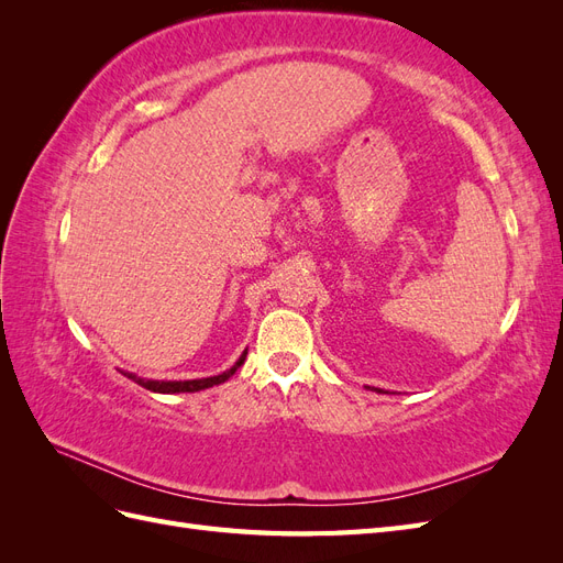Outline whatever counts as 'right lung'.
Returning <instances> with one entry per match:
<instances>
[{
	"mask_svg": "<svg viewBox=\"0 0 563 563\" xmlns=\"http://www.w3.org/2000/svg\"><path fill=\"white\" fill-rule=\"evenodd\" d=\"M244 360H246V352L240 356V362H236L230 371L220 373V376H213V378H201V380H174V383L172 380H168V383H164V380H143V378L131 376V373H129V378L133 383H139L141 387L150 389V391H162V395H168V391H199V389H207V387L225 383L230 376H234L236 368L244 364Z\"/></svg>",
	"mask_w": 563,
	"mask_h": 563,
	"instance_id": "obj_1",
	"label": "right lung"
}]
</instances>
